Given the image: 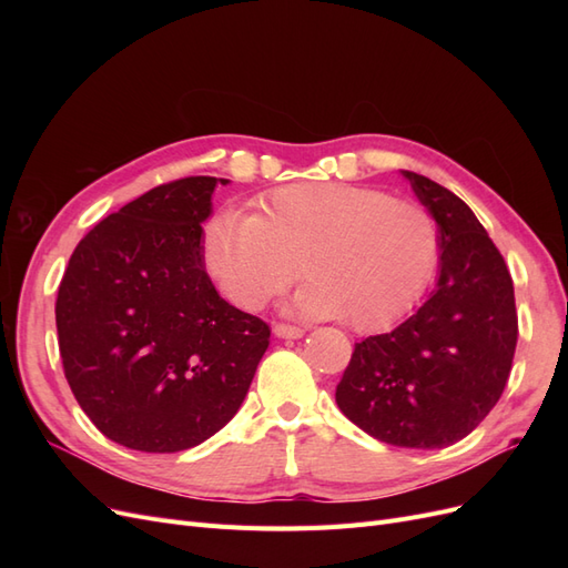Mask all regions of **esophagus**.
Listing matches in <instances>:
<instances>
[{
	"label": "esophagus",
	"mask_w": 568,
	"mask_h": 568,
	"mask_svg": "<svg viewBox=\"0 0 568 568\" xmlns=\"http://www.w3.org/2000/svg\"><path fill=\"white\" fill-rule=\"evenodd\" d=\"M274 334H277L280 338H301L305 332L301 329V326H294V324H274Z\"/></svg>",
	"instance_id": "esophagus-1"
}]
</instances>
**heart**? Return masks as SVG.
Segmentation results:
<instances>
[{
    "label": "heart",
    "mask_w": 568,
    "mask_h": 568,
    "mask_svg": "<svg viewBox=\"0 0 568 568\" xmlns=\"http://www.w3.org/2000/svg\"><path fill=\"white\" fill-rule=\"evenodd\" d=\"M203 263L232 305L261 311L311 280L296 311L341 317L353 332L400 322L432 282L440 234L426 205L374 186L296 182L274 189L263 215L222 211L203 227Z\"/></svg>",
    "instance_id": "1"
}]
</instances>
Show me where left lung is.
Returning a JSON list of instances; mask_svg holds the SVG:
<instances>
[{
	"label": "left lung",
	"mask_w": 568,
	"mask_h": 568,
	"mask_svg": "<svg viewBox=\"0 0 568 568\" xmlns=\"http://www.w3.org/2000/svg\"><path fill=\"white\" fill-rule=\"evenodd\" d=\"M438 222V284L388 334L355 343L336 386L343 415L400 448H448L500 400L517 351L511 274L471 209L450 189L405 173Z\"/></svg>",
	"instance_id": "left-lung-1"
}]
</instances>
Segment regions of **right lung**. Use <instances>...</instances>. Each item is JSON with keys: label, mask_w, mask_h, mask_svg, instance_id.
I'll use <instances>...</instances> for the list:
<instances>
[{"label": "right lung", "mask_w": 568, "mask_h": 568, "mask_svg": "<svg viewBox=\"0 0 568 568\" xmlns=\"http://www.w3.org/2000/svg\"><path fill=\"white\" fill-rule=\"evenodd\" d=\"M217 178L149 189L80 239L57 296L63 374L106 438L142 453L203 443L242 407L270 326L217 294L201 222Z\"/></svg>", "instance_id": "obj_1"}]
</instances>
